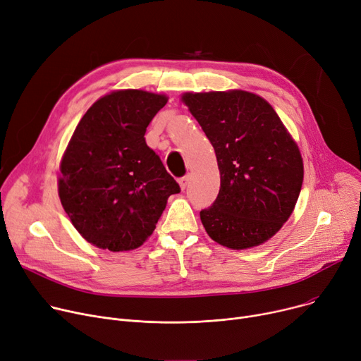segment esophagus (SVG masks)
<instances>
[{"label": "esophagus", "instance_id": "34e87169", "mask_svg": "<svg viewBox=\"0 0 361 361\" xmlns=\"http://www.w3.org/2000/svg\"><path fill=\"white\" fill-rule=\"evenodd\" d=\"M188 183H190V174L184 176V177H183V178H180V181H178V184H180L181 190H184V188L188 185Z\"/></svg>", "mask_w": 361, "mask_h": 361}]
</instances>
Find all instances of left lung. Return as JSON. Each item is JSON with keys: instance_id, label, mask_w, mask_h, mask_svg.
I'll list each match as a JSON object with an SVG mask.
<instances>
[{"instance_id": "8db88e82", "label": "left lung", "mask_w": 361, "mask_h": 361, "mask_svg": "<svg viewBox=\"0 0 361 361\" xmlns=\"http://www.w3.org/2000/svg\"><path fill=\"white\" fill-rule=\"evenodd\" d=\"M181 102L212 142L221 173L218 197L200 212L207 235L238 251L269 241L290 218L302 188L296 140L258 94L184 92Z\"/></svg>"}]
</instances>
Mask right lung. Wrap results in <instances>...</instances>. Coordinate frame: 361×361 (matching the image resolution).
Returning a JSON list of instances; mask_svg holds the SVG:
<instances>
[{
    "label": "right lung",
    "instance_id": "obj_1",
    "mask_svg": "<svg viewBox=\"0 0 361 361\" xmlns=\"http://www.w3.org/2000/svg\"><path fill=\"white\" fill-rule=\"evenodd\" d=\"M165 94L116 90L80 120L62 155L58 193L72 225L91 245L139 248L180 185L147 145L145 132Z\"/></svg>",
    "mask_w": 361,
    "mask_h": 361
}]
</instances>
